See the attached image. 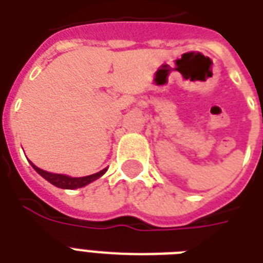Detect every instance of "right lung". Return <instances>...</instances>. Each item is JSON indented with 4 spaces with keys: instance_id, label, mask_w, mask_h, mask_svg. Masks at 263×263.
Listing matches in <instances>:
<instances>
[{
    "instance_id": "add662e5",
    "label": "right lung",
    "mask_w": 263,
    "mask_h": 263,
    "mask_svg": "<svg viewBox=\"0 0 263 263\" xmlns=\"http://www.w3.org/2000/svg\"><path fill=\"white\" fill-rule=\"evenodd\" d=\"M31 165H32V168H34L39 175L42 176L43 179H46L49 183H51L53 185H55V187L59 188H65V190H75V188L84 187V185H87L88 183L94 181V180H97L98 177H101L103 173L106 172V169H103L101 172L86 176V177H69V176L65 175H57V173L46 172V171H42V169H39L38 166H35L34 164Z\"/></svg>"
}]
</instances>
